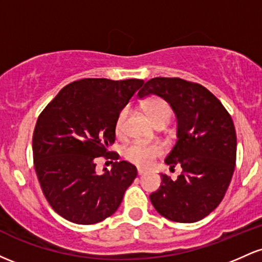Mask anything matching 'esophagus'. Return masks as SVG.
Segmentation results:
<instances>
[{
  "label": "esophagus",
  "mask_w": 262,
  "mask_h": 262,
  "mask_svg": "<svg viewBox=\"0 0 262 262\" xmlns=\"http://www.w3.org/2000/svg\"><path fill=\"white\" fill-rule=\"evenodd\" d=\"M145 171H144V170H141V169H138V175H139V176H143V175H145Z\"/></svg>",
  "instance_id": "1"
}]
</instances>
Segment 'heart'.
<instances>
[{"mask_svg": "<svg viewBox=\"0 0 262 262\" xmlns=\"http://www.w3.org/2000/svg\"><path fill=\"white\" fill-rule=\"evenodd\" d=\"M144 108H145V112L148 113L149 118L155 125L161 122H169L171 117V107L164 98H150ZM127 114L128 108H123L116 118L114 132L118 137H121L124 133V122L127 118ZM162 152H164V149L159 144H144L137 141V143H132L128 146H125L123 150V156H124L125 160L137 165V166L149 167L156 158L162 155Z\"/></svg>", "mask_w": 262, "mask_h": 262, "instance_id": "b5f03b06", "label": "heart"}]
</instances>
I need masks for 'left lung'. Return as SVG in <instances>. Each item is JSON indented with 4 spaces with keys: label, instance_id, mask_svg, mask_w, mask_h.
<instances>
[{
    "label": "left lung",
    "instance_id": "obj_1",
    "mask_svg": "<svg viewBox=\"0 0 262 262\" xmlns=\"http://www.w3.org/2000/svg\"><path fill=\"white\" fill-rule=\"evenodd\" d=\"M160 96L177 116V139L165 162L179 165L176 180L161 173L150 194L154 208L177 223H193L213 212L225 196L236 161V133L222 102L200 83L179 77H154L138 96Z\"/></svg>",
    "mask_w": 262,
    "mask_h": 262
}]
</instances>
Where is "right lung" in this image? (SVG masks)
<instances>
[{
  "label": "right lung",
  "instance_id": "add662e5",
  "mask_svg": "<svg viewBox=\"0 0 262 262\" xmlns=\"http://www.w3.org/2000/svg\"><path fill=\"white\" fill-rule=\"evenodd\" d=\"M144 81L82 79L66 85L39 114L33 133V160L41 191L52 208L76 224L112 215L137 177V167L108 151L114 123ZM115 160L95 172L98 157Z\"/></svg>",
  "mask_w": 262,
  "mask_h": 262
}]
</instances>
